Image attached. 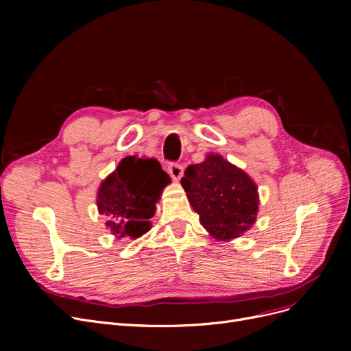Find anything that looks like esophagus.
Segmentation results:
<instances>
[{
    "instance_id": "esophagus-1",
    "label": "esophagus",
    "mask_w": 351,
    "mask_h": 351,
    "mask_svg": "<svg viewBox=\"0 0 351 351\" xmlns=\"http://www.w3.org/2000/svg\"><path fill=\"white\" fill-rule=\"evenodd\" d=\"M168 172L173 179H180L183 175V166L180 163H169Z\"/></svg>"
}]
</instances>
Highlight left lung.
<instances>
[{
  "instance_id": "1",
  "label": "left lung",
  "mask_w": 351,
  "mask_h": 351,
  "mask_svg": "<svg viewBox=\"0 0 351 351\" xmlns=\"http://www.w3.org/2000/svg\"><path fill=\"white\" fill-rule=\"evenodd\" d=\"M200 225L217 241H232L252 228L259 212L254 180L219 154L189 165L180 179Z\"/></svg>"
}]
</instances>
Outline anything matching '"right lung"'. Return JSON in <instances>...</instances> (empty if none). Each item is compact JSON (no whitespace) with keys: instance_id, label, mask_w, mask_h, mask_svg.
<instances>
[{"instance_id":"add662e5","label":"right lung","mask_w":351,"mask_h":351,"mask_svg":"<svg viewBox=\"0 0 351 351\" xmlns=\"http://www.w3.org/2000/svg\"><path fill=\"white\" fill-rule=\"evenodd\" d=\"M171 183L156 159L126 156L98 188L97 206L117 239H138L152 228L162 191Z\"/></svg>"}]
</instances>
